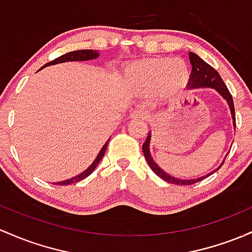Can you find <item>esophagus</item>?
Wrapping results in <instances>:
<instances>
[{
    "label": "esophagus",
    "mask_w": 252,
    "mask_h": 252,
    "mask_svg": "<svg viewBox=\"0 0 252 252\" xmlns=\"http://www.w3.org/2000/svg\"><path fill=\"white\" fill-rule=\"evenodd\" d=\"M130 117L131 120H145L147 117V112L143 109H137L130 113Z\"/></svg>",
    "instance_id": "obj_1"
}]
</instances>
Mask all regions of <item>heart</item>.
<instances>
[{"instance_id": "obj_1", "label": "heart", "mask_w": 252, "mask_h": 252, "mask_svg": "<svg viewBox=\"0 0 252 252\" xmlns=\"http://www.w3.org/2000/svg\"><path fill=\"white\" fill-rule=\"evenodd\" d=\"M126 81L139 91L153 90L159 86L164 94L177 93L188 80L189 70L182 60L170 57L140 61L126 69Z\"/></svg>"}]
</instances>
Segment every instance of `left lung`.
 I'll return each instance as SVG.
<instances>
[{"instance_id":"left-lung-1","label":"left lung","mask_w":252,"mask_h":252,"mask_svg":"<svg viewBox=\"0 0 252 252\" xmlns=\"http://www.w3.org/2000/svg\"><path fill=\"white\" fill-rule=\"evenodd\" d=\"M189 59H190V63L192 65V70L191 74H190V79L189 82H188V87L189 88H214L215 91L219 92V94L227 101L229 110H231V115H232V120H233V126L236 128V113H234V104H233V99H232L231 93H229L227 86L225 85V82L222 81L221 76L219 75L217 70L209 65L208 63L204 62V61L198 57L197 55L193 54V52H189ZM149 143H151V132H148V136L146 139L145 143L142 145V151L143 154H145L146 160H147L149 167L153 170V172L156 173L157 176H159L160 178L164 179V181L168 182L171 184H177V185H191L197 183V182L202 181V179L207 178L214 173L215 171L219 170L221 167V164L219 168L214 171V172L208 173V175L203 176V177H198V178H193V179H182V178H176V177L168 175V173L165 172L164 170H161L159 166L157 165V162L154 161L153 158L151 156V152H149Z\"/></svg>"}]
</instances>
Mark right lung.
Here are the masks:
<instances>
[{"label": "right lung", "mask_w": 252, "mask_h": 252, "mask_svg": "<svg viewBox=\"0 0 252 252\" xmlns=\"http://www.w3.org/2000/svg\"><path fill=\"white\" fill-rule=\"evenodd\" d=\"M99 56V52L95 51V50H76V51H71V52H68V54L65 55H62V56H60L59 59L51 61V62L46 63L45 65H43V68L48 67V65H54V64H59V63H63V62H73V61H88V60H94V59H98ZM41 68V69H43ZM107 143H109V141H106V143L103 146V148L100 149V152H99V154L96 156V158L94 159V161L91 164V166L87 168V170H85L84 172L80 173V175H77L75 177H71L70 179H65V181H62V182H56V185H69V184H74V183H77V182L82 181V179H85L86 177H88L91 175V173L93 172V171L95 170V167L98 166V164L100 162V160L103 159L104 154H105V151H106L107 148Z\"/></svg>", "instance_id": "obj_1"}]
</instances>
